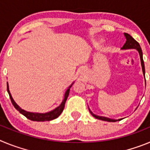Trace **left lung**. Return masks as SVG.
I'll list each match as a JSON object with an SVG mask.
<instances>
[{"instance_id": "obj_1", "label": "left lung", "mask_w": 150, "mask_h": 150, "mask_svg": "<svg viewBox=\"0 0 150 150\" xmlns=\"http://www.w3.org/2000/svg\"><path fill=\"white\" fill-rule=\"evenodd\" d=\"M125 37L126 38V42L124 44V46H122V50H129V49H135L137 50L139 52V55H140V62H141V66H142V70H143V74L144 75V77H145V67H144V59H143V52L142 50H141V48H140V46L137 41L135 40L132 36L130 34H127V33H125L124 34ZM88 110H89L90 113H91L92 116L95 118L98 119V120H103V121H107V122H116V121H120L122 119H120V120H112V119H110V118L104 117V116H97V115L94 114L93 112L90 110V109L88 108Z\"/></svg>"}]
</instances>
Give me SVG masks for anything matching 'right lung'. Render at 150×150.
Returning <instances> with one entry per match:
<instances>
[{"label":"right lung","mask_w":150,"mask_h":150,"mask_svg":"<svg viewBox=\"0 0 150 150\" xmlns=\"http://www.w3.org/2000/svg\"><path fill=\"white\" fill-rule=\"evenodd\" d=\"M74 84V83L69 86V88H67V91H66L65 94H64V98L63 100H62V104L59 106V107H57L55 109H54L53 110L50 111L48 112H45V113H38V112H28L26 110H22V108L19 107V106L17 105V104L14 101L13 98H12V95L10 92V90H9V86H8V83H7V91L8 93H9V95H10V100H11L12 104L14 106L16 109L18 111H19L20 113H22V115L25 116L27 119L30 120H32V121H37V122H44V121H50V120H55L56 118L59 117V116L61 115V113L63 111L64 108V105H65V102L67 100V97L69 95V92H70V88L72 86V85Z\"/></svg>","instance_id":"1"}]
</instances>
